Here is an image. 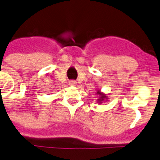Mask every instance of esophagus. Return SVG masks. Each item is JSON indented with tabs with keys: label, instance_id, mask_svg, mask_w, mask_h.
Listing matches in <instances>:
<instances>
[{
	"label": "esophagus",
	"instance_id": "1",
	"mask_svg": "<svg viewBox=\"0 0 160 160\" xmlns=\"http://www.w3.org/2000/svg\"><path fill=\"white\" fill-rule=\"evenodd\" d=\"M69 85L70 86H75L76 82L74 81V80H71V81L69 82Z\"/></svg>",
	"mask_w": 160,
	"mask_h": 160
}]
</instances>
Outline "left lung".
<instances>
[{
  "label": "left lung",
  "mask_w": 160,
  "mask_h": 160,
  "mask_svg": "<svg viewBox=\"0 0 160 160\" xmlns=\"http://www.w3.org/2000/svg\"><path fill=\"white\" fill-rule=\"evenodd\" d=\"M97 94H99V95L100 96V97H99V99H98V102H99V103H101V101H103V100H104L105 98L107 99V97H106V96L104 95V94L101 93L100 90L97 91Z\"/></svg>",
  "instance_id": "left-lung-1"
}]
</instances>
